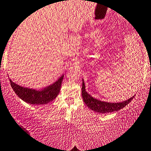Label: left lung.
<instances>
[{
    "instance_id": "1",
    "label": "left lung",
    "mask_w": 151,
    "mask_h": 151,
    "mask_svg": "<svg viewBox=\"0 0 151 151\" xmlns=\"http://www.w3.org/2000/svg\"><path fill=\"white\" fill-rule=\"evenodd\" d=\"M82 96L83 98L85 104H86L88 107L91 110L96 112L101 113V114H105V113H111L118 111L122 108L126 106L133 99L134 96L127 100L123 101L122 102H115V103H111V102H103L99 99H96L93 98V96H91L89 93H88L86 91V86H85V83L83 80V86H82Z\"/></svg>"
}]
</instances>
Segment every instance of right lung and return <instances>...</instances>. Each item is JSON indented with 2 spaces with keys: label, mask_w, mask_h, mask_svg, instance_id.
<instances>
[{
  "label": "right lung",
  "mask_w": 151,
  "mask_h": 151,
  "mask_svg": "<svg viewBox=\"0 0 151 151\" xmlns=\"http://www.w3.org/2000/svg\"><path fill=\"white\" fill-rule=\"evenodd\" d=\"M63 77L64 75L63 74L53 84L39 91L22 87L14 83L10 79L9 81L14 91L22 100L32 105H45L53 101L59 94Z\"/></svg>",
  "instance_id": "1"
}]
</instances>
